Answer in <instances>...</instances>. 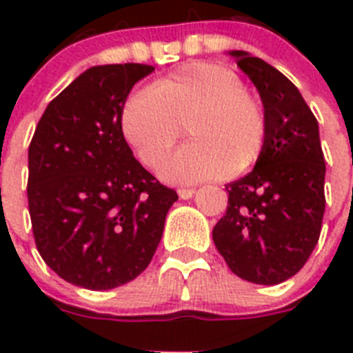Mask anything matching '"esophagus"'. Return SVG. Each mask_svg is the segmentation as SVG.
<instances>
[{
	"mask_svg": "<svg viewBox=\"0 0 353 353\" xmlns=\"http://www.w3.org/2000/svg\"><path fill=\"white\" fill-rule=\"evenodd\" d=\"M177 194H179V198L181 199H190L194 194H196V190H194V188H179Z\"/></svg>",
	"mask_w": 353,
	"mask_h": 353,
	"instance_id": "esophagus-1",
	"label": "esophagus"
}]
</instances>
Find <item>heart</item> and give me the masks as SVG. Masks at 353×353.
<instances>
[{
  "label": "heart",
  "instance_id": "1",
  "mask_svg": "<svg viewBox=\"0 0 353 353\" xmlns=\"http://www.w3.org/2000/svg\"><path fill=\"white\" fill-rule=\"evenodd\" d=\"M190 143L166 159L161 176L190 185L238 176L262 157L268 115L245 82L229 68L196 62L135 91L121 110V132L139 161L159 168L181 137Z\"/></svg>",
  "mask_w": 353,
  "mask_h": 353
}]
</instances>
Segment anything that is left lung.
<instances>
[{
    "mask_svg": "<svg viewBox=\"0 0 353 353\" xmlns=\"http://www.w3.org/2000/svg\"><path fill=\"white\" fill-rule=\"evenodd\" d=\"M231 57L256 85L269 132L252 172L225 187L229 205L212 240L232 273L274 285L301 271L321 236L326 165L319 124L279 69L245 51Z\"/></svg>",
    "mask_w": 353,
    "mask_h": 353,
    "instance_id": "obj_1",
    "label": "left lung"
}]
</instances>
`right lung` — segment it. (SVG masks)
<instances>
[{
  "label": "right lung",
  "instance_id": "1",
  "mask_svg": "<svg viewBox=\"0 0 353 353\" xmlns=\"http://www.w3.org/2000/svg\"><path fill=\"white\" fill-rule=\"evenodd\" d=\"M144 63L95 65L49 102L29 146V214L43 262L69 284L113 290L152 262L176 190L133 157L121 110Z\"/></svg>",
  "mask_w": 353,
  "mask_h": 353
}]
</instances>
